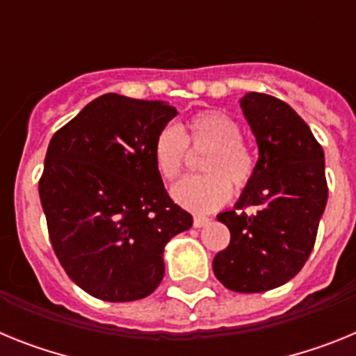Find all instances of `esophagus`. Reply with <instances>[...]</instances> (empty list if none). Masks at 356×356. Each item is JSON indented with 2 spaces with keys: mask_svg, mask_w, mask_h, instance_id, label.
Returning <instances> with one entry per match:
<instances>
[{
  "mask_svg": "<svg viewBox=\"0 0 356 356\" xmlns=\"http://www.w3.org/2000/svg\"><path fill=\"white\" fill-rule=\"evenodd\" d=\"M209 222H210V217L194 216V226H196V228H203V226H207Z\"/></svg>",
  "mask_w": 356,
  "mask_h": 356,
  "instance_id": "obj_1",
  "label": "esophagus"
}]
</instances>
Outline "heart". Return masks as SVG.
<instances>
[{
	"instance_id": "b5f03b06",
	"label": "heart",
	"mask_w": 356,
	"mask_h": 356,
	"mask_svg": "<svg viewBox=\"0 0 356 356\" xmlns=\"http://www.w3.org/2000/svg\"><path fill=\"white\" fill-rule=\"evenodd\" d=\"M235 119L219 110H203L184 128L165 124L153 140V160L163 180H176L187 162L188 147L207 149L201 156L203 175L187 176L171 188L172 200L191 212L219 209L232 194V183L242 191L253 180L257 162L251 147L241 139Z\"/></svg>"
}]
</instances>
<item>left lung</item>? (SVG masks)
<instances>
[{"mask_svg": "<svg viewBox=\"0 0 356 356\" xmlns=\"http://www.w3.org/2000/svg\"><path fill=\"white\" fill-rule=\"evenodd\" d=\"M259 144V162L235 210L217 216L229 244L212 267L234 292H266L301 271L316 244L328 200L325 153L285 102L262 92L241 99ZM252 209V213L245 212Z\"/></svg>", "mask_w": 356, "mask_h": 356, "instance_id": "8db88e82", "label": "left lung"}]
</instances>
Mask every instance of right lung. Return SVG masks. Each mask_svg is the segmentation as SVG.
I'll use <instances>...</instances> for the list:
<instances>
[{
    "label": "right lung",
    "mask_w": 356,
    "mask_h": 356,
    "mask_svg": "<svg viewBox=\"0 0 356 356\" xmlns=\"http://www.w3.org/2000/svg\"><path fill=\"white\" fill-rule=\"evenodd\" d=\"M178 114L103 94L49 140L39 180L48 234L69 278L97 300H143L163 278V246L193 226L169 197L153 140Z\"/></svg>",
    "instance_id": "obj_1"
}]
</instances>
